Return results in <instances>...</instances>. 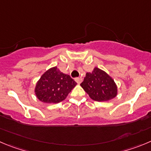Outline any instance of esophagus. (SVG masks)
I'll return each instance as SVG.
<instances>
[{
	"label": "esophagus",
	"instance_id": "obj_1",
	"mask_svg": "<svg viewBox=\"0 0 151 151\" xmlns=\"http://www.w3.org/2000/svg\"><path fill=\"white\" fill-rule=\"evenodd\" d=\"M82 80H83V79H82V77H76L75 78V81L78 84H80V83L82 82Z\"/></svg>",
	"mask_w": 151,
	"mask_h": 151
}]
</instances>
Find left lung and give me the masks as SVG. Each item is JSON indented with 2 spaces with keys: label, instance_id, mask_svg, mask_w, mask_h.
<instances>
[{
  "label": "left lung",
  "instance_id": "obj_1",
  "mask_svg": "<svg viewBox=\"0 0 151 151\" xmlns=\"http://www.w3.org/2000/svg\"><path fill=\"white\" fill-rule=\"evenodd\" d=\"M80 86L91 99L99 102L109 101L118 93L113 79L98 68H95L92 72H87Z\"/></svg>",
  "mask_w": 151,
  "mask_h": 151
}]
</instances>
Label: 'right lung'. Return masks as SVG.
Instances as JSON below:
<instances>
[{
    "label": "right lung",
    "instance_id": "right-lung-1",
    "mask_svg": "<svg viewBox=\"0 0 151 151\" xmlns=\"http://www.w3.org/2000/svg\"><path fill=\"white\" fill-rule=\"evenodd\" d=\"M77 83L68 74H63L57 67L44 73L37 82L35 94L40 101L58 104L64 101Z\"/></svg>",
    "mask_w": 151,
    "mask_h": 151
}]
</instances>
